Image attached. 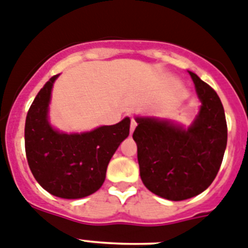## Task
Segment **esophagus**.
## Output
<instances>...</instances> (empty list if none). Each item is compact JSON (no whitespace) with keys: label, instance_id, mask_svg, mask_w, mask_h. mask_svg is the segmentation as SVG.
Instances as JSON below:
<instances>
[{"label":"esophagus","instance_id":"1","mask_svg":"<svg viewBox=\"0 0 248 248\" xmlns=\"http://www.w3.org/2000/svg\"><path fill=\"white\" fill-rule=\"evenodd\" d=\"M135 126H137V122L134 119H132V122H130V133L134 132Z\"/></svg>","mask_w":248,"mask_h":248}]
</instances>
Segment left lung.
Here are the masks:
<instances>
[{
    "mask_svg": "<svg viewBox=\"0 0 248 248\" xmlns=\"http://www.w3.org/2000/svg\"><path fill=\"white\" fill-rule=\"evenodd\" d=\"M201 101L188 129L166 119L137 116L133 139L138 147L140 178L156 196L183 201L211 186L227 145L225 110L217 93L188 71Z\"/></svg>",
    "mask_w": 248,
    "mask_h": 248,
    "instance_id": "left-lung-1",
    "label": "left lung"
}]
</instances>
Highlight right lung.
<instances>
[{
  "mask_svg": "<svg viewBox=\"0 0 248 248\" xmlns=\"http://www.w3.org/2000/svg\"><path fill=\"white\" fill-rule=\"evenodd\" d=\"M52 76L36 95L25 124V149L29 167L39 185L52 196L78 200L103 186L111 156L129 135L128 116L114 125L92 132L66 134L48 122Z\"/></svg>",
  "mask_w": 248,
  "mask_h": 248,
  "instance_id": "obj_1",
  "label": "right lung"
}]
</instances>
